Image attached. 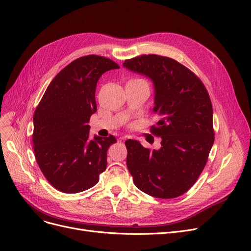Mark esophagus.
Listing matches in <instances>:
<instances>
[{"instance_id":"obj_1","label":"esophagus","mask_w":251,"mask_h":251,"mask_svg":"<svg viewBox=\"0 0 251 251\" xmlns=\"http://www.w3.org/2000/svg\"><path fill=\"white\" fill-rule=\"evenodd\" d=\"M118 140H119V141H121V142H124V141L126 140V137H121V138H119Z\"/></svg>"}]
</instances>
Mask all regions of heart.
<instances>
[{
	"label": "heart",
	"mask_w": 251,
	"mask_h": 251,
	"mask_svg": "<svg viewBox=\"0 0 251 251\" xmlns=\"http://www.w3.org/2000/svg\"><path fill=\"white\" fill-rule=\"evenodd\" d=\"M139 80H144V79H140V78H135V79H130L129 81H139Z\"/></svg>",
	"instance_id": "b5f03b06"
}]
</instances>
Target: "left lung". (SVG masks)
Returning a JSON list of instances; mask_svg holds the SVG:
<instances>
[{"instance_id":"8db88e82","label":"left lung","mask_w":251,"mask_h":251,"mask_svg":"<svg viewBox=\"0 0 251 251\" xmlns=\"http://www.w3.org/2000/svg\"><path fill=\"white\" fill-rule=\"evenodd\" d=\"M124 67L153 81V111L159 121L151 132L161 138L158 150L126 141L127 169L144 193L162 199L181 196L197 181L213 145L209 95L195 74L169 57L142 55L126 60Z\"/></svg>"}]
</instances>
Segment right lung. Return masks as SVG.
Wrapping results in <instances>:
<instances>
[{"label":"right lung","mask_w":251,"mask_h":251,"mask_svg":"<svg viewBox=\"0 0 251 251\" xmlns=\"http://www.w3.org/2000/svg\"><path fill=\"white\" fill-rule=\"evenodd\" d=\"M118 64L97 55L69 63L48 86L33 114V150L40 169L55 189L78 193L99 182L106 170L107 150L116 143L110 135L90 139V117L100 76Z\"/></svg>","instance_id":"1"}]
</instances>
